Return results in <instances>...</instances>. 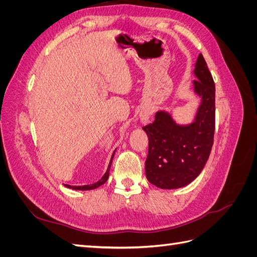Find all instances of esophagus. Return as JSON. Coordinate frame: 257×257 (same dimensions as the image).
<instances>
[{
  "label": "esophagus",
  "mask_w": 257,
  "mask_h": 257,
  "mask_svg": "<svg viewBox=\"0 0 257 257\" xmlns=\"http://www.w3.org/2000/svg\"><path fill=\"white\" fill-rule=\"evenodd\" d=\"M151 113H152V109L150 107H144L141 110V112H139V119H141L142 123H147L149 121Z\"/></svg>",
  "instance_id": "esophagus-1"
}]
</instances>
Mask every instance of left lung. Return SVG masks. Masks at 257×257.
<instances>
[{"instance_id": "left-lung-1", "label": "left lung", "mask_w": 257, "mask_h": 257, "mask_svg": "<svg viewBox=\"0 0 257 257\" xmlns=\"http://www.w3.org/2000/svg\"><path fill=\"white\" fill-rule=\"evenodd\" d=\"M194 75V93L200 98L194 120L180 124L173 113L159 110L154 121L143 127L149 138L146 177L160 189H180L195 180L205 167L213 145L215 87L201 53Z\"/></svg>"}]
</instances>
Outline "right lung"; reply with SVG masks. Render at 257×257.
I'll list each match as a JSON object with an SVG mask.
<instances>
[{
    "label": "right lung",
    "mask_w": 257,
    "mask_h": 257,
    "mask_svg": "<svg viewBox=\"0 0 257 257\" xmlns=\"http://www.w3.org/2000/svg\"><path fill=\"white\" fill-rule=\"evenodd\" d=\"M114 152H115V150H114ZM114 152H113L112 157L110 159L109 165H108V168L106 170L105 175L102 178H100L97 182L93 183V184H87V185H68V184H64V185L66 186V188H68V189L76 190V191H90V190H94V189L98 188V186H100V185H103L108 180V177H109V170H110V167H111V163H112V160H113Z\"/></svg>",
    "instance_id": "right-lung-1"
}]
</instances>
